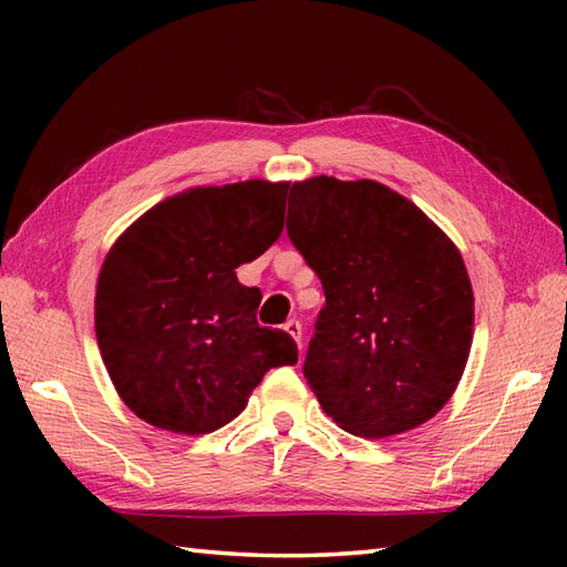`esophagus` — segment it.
<instances>
[{"label": "esophagus", "instance_id": "esophagus-1", "mask_svg": "<svg viewBox=\"0 0 567 567\" xmlns=\"http://www.w3.org/2000/svg\"><path fill=\"white\" fill-rule=\"evenodd\" d=\"M285 331L287 333H290L292 336V339L299 343V346H302V323H299L297 319H290V321H287L285 323Z\"/></svg>", "mask_w": 567, "mask_h": 567}]
</instances>
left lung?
Segmentation results:
<instances>
[{
    "instance_id": "1",
    "label": "left lung",
    "mask_w": 567,
    "mask_h": 567,
    "mask_svg": "<svg viewBox=\"0 0 567 567\" xmlns=\"http://www.w3.org/2000/svg\"><path fill=\"white\" fill-rule=\"evenodd\" d=\"M287 236L327 295L305 360L323 412L363 439L436 416L473 343V285L453 240L375 179L327 175L292 185Z\"/></svg>"
}]
</instances>
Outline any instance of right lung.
Here are the masks:
<instances>
[{"mask_svg":"<svg viewBox=\"0 0 567 567\" xmlns=\"http://www.w3.org/2000/svg\"><path fill=\"white\" fill-rule=\"evenodd\" d=\"M290 185L248 179L155 204L106 252L94 331L106 372L138 419L202 436L234 421L297 343L256 319L258 287L236 268L282 234Z\"/></svg>","mask_w":567,"mask_h":567,"instance_id":"1","label":"right lung"}]
</instances>
